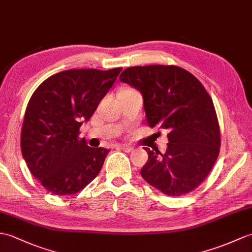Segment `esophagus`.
<instances>
[{
    "instance_id": "esophagus-1",
    "label": "esophagus",
    "mask_w": 252,
    "mask_h": 252,
    "mask_svg": "<svg viewBox=\"0 0 252 252\" xmlns=\"http://www.w3.org/2000/svg\"><path fill=\"white\" fill-rule=\"evenodd\" d=\"M119 147L121 150H124L125 153H131V151L133 150L131 146H128V145H121V146H119Z\"/></svg>"
}]
</instances>
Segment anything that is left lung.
Wrapping results in <instances>:
<instances>
[{"label": "left lung", "instance_id": "obj_1", "mask_svg": "<svg viewBox=\"0 0 252 252\" xmlns=\"http://www.w3.org/2000/svg\"><path fill=\"white\" fill-rule=\"evenodd\" d=\"M119 78L142 93L148 126L168 131L164 154L145 148L148 161L142 177L169 196L197 188L212 171L220 147L218 118L205 88L175 65L127 67Z\"/></svg>", "mask_w": 252, "mask_h": 252}]
</instances>
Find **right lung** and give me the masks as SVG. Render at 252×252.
Segmentation results:
<instances>
[{
	"label": "right lung",
	"mask_w": 252,
	"mask_h": 252,
	"mask_svg": "<svg viewBox=\"0 0 252 252\" xmlns=\"http://www.w3.org/2000/svg\"><path fill=\"white\" fill-rule=\"evenodd\" d=\"M122 67L68 69L50 76L34 91L21 128V151L33 176L56 195H72L101 171L108 149L79 138Z\"/></svg>",
	"instance_id": "add662e5"
}]
</instances>
